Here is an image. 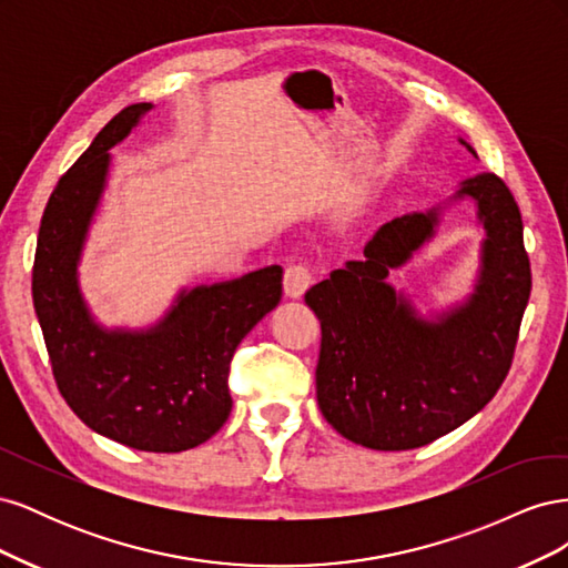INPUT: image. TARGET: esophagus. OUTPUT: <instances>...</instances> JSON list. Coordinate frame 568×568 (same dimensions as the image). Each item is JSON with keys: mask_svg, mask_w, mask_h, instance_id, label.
Here are the masks:
<instances>
[{"mask_svg": "<svg viewBox=\"0 0 568 568\" xmlns=\"http://www.w3.org/2000/svg\"><path fill=\"white\" fill-rule=\"evenodd\" d=\"M313 284L311 267L305 265H288L284 272V294L286 298H301Z\"/></svg>", "mask_w": 568, "mask_h": 568, "instance_id": "obj_1", "label": "esophagus"}]
</instances>
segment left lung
<instances>
[{
	"label": "left lung",
	"mask_w": 568,
	"mask_h": 568,
	"mask_svg": "<svg viewBox=\"0 0 568 568\" xmlns=\"http://www.w3.org/2000/svg\"><path fill=\"white\" fill-rule=\"evenodd\" d=\"M474 159V146L457 136ZM469 200L485 230L467 297L422 312L387 272L404 266L453 204ZM530 296L519 205L493 173L462 180L426 211L395 217L359 261L305 294L322 324L317 405L336 432L372 450H412L484 409L503 386Z\"/></svg>",
	"instance_id": "8db88e82"
}]
</instances>
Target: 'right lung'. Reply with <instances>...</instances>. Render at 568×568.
<instances>
[{"mask_svg":"<svg viewBox=\"0 0 568 568\" xmlns=\"http://www.w3.org/2000/svg\"><path fill=\"white\" fill-rule=\"evenodd\" d=\"M153 104H132L101 130L59 180L42 215L32 303L59 390L92 432L144 453H182L209 440L232 412L234 348L282 301V267L182 286L144 326L99 322L80 263L113 156Z\"/></svg>","mask_w":568,"mask_h":568,"instance_id":"add662e5","label":"right lung"}]
</instances>
